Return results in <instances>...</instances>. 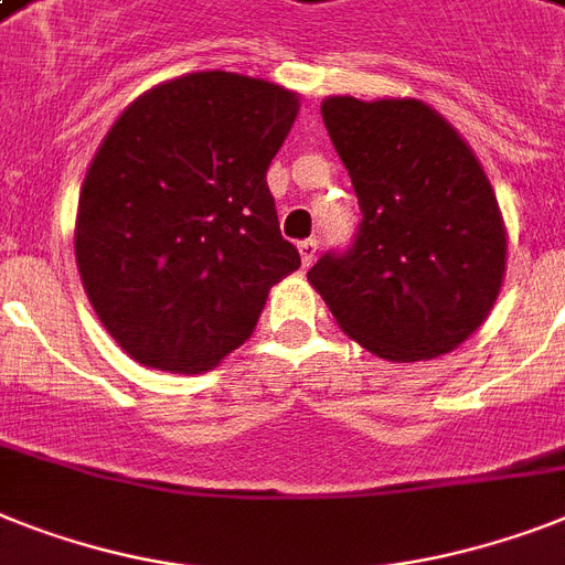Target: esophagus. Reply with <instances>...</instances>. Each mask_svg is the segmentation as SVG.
<instances>
[{"label": "esophagus", "instance_id": "34e87169", "mask_svg": "<svg viewBox=\"0 0 565 565\" xmlns=\"http://www.w3.org/2000/svg\"><path fill=\"white\" fill-rule=\"evenodd\" d=\"M316 252H319V243H316L313 237H310V241L298 243V255H301V264H305V267H310V264H313Z\"/></svg>", "mask_w": 565, "mask_h": 565}]
</instances>
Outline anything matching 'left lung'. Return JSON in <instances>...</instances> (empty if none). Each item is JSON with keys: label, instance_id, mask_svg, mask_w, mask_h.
<instances>
[{"label": "left lung", "instance_id": "1", "mask_svg": "<svg viewBox=\"0 0 565 565\" xmlns=\"http://www.w3.org/2000/svg\"><path fill=\"white\" fill-rule=\"evenodd\" d=\"M322 118L362 223L351 252L319 258L307 281L380 360L456 351L497 305L508 264L505 220L473 148L417 98L328 95Z\"/></svg>", "mask_w": 565, "mask_h": 565}]
</instances>
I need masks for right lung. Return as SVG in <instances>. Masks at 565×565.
I'll use <instances>...</instances> for the list:
<instances>
[{"instance_id":"obj_1","label":"right lung","mask_w":565,"mask_h":565,"mask_svg":"<svg viewBox=\"0 0 565 565\" xmlns=\"http://www.w3.org/2000/svg\"><path fill=\"white\" fill-rule=\"evenodd\" d=\"M298 92L237 72L162 81L124 107L86 171L75 260L124 354L200 374L241 348L301 267L267 171Z\"/></svg>"}]
</instances>
